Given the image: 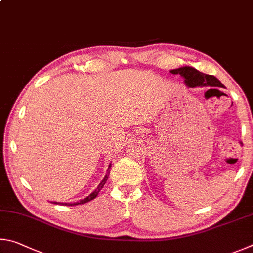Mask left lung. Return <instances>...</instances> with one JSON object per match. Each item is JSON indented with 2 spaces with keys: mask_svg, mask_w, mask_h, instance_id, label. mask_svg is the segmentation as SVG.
Instances as JSON below:
<instances>
[{
  "mask_svg": "<svg viewBox=\"0 0 253 253\" xmlns=\"http://www.w3.org/2000/svg\"><path fill=\"white\" fill-rule=\"evenodd\" d=\"M172 74H179L184 79V83L188 87L197 86H215L223 87V84L213 75L205 74L192 66H181L179 69L171 70Z\"/></svg>",
  "mask_w": 253,
  "mask_h": 253,
  "instance_id": "left-lung-1",
  "label": "left lung"
}]
</instances>
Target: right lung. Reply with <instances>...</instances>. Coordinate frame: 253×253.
I'll use <instances>...</instances> for the list:
<instances>
[{"label": "right lung", "mask_w": 253, "mask_h": 253, "mask_svg": "<svg viewBox=\"0 0 253 253\" xmlns=\"http://www.w3.org/2000/svg\"><path fill=\"white\" fill-rule=\"evenodd\" d=\"M110 170H111V163L109 165L108 172H106V174H105V176H104V179L101 181L100 184L97 185V187H96V189H94V191H93V192H91L90 194H88V196H87L86 198L81 199V200H79V201H77V202H70V203H68V202H56V201H51V202H52V203H54V205H61V206H78V205H83V203H86V202H88V201L93 200V199L96 198L97 194H99V192L101 191V189L103 188V185L105 184L106 180H108V178H109Z\"/></svg>", "instance_id": "1"}]
</instances>
